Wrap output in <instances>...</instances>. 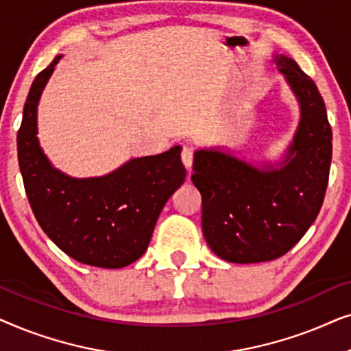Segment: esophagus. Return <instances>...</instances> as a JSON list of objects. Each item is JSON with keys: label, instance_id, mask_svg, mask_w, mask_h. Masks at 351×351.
I'll list each match as a JSON object with an SVG mask.
<instances>
[{"label": "esophagus", "instance_id": "1", "mask_svg": "<svg viewBox=\"0 0 351 351\" xmlns=\"http://www.w3.org/2000/svg\"><path fill=\"white\" fill-rule=\"evenodd\" d=\"M193 155H195V152H193V148H191V147H186L185 145L184 148H182V153H180L182 162H184V166L189 171H190L191 165H193Z\"/></svg>", "mask_w": 351, "mask_h": 351}]
</instances>
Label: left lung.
<instances>
[{"instance_id": "1", "label": "left lung", "mask_w": 351, "mask_h": 351, "mask_svg": "<svg viewBox=\"0 0 351 351\" xmlns=\"http://www.w3.org/2000/svg\"><path fill=\"white\" fill-rule=\"evenodd\" d=\"M278 69L300 102L302 118L281 169L258 171L214 150H198L191 180L203 198V233L220 258L268 262L285 256L318 217L329 182L332 129L315 81L295 60Z\"/></svg>"}]
</instances>
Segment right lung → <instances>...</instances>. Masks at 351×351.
Listing matches in <instances>:
<instances>
[{"label": "right lung", "mask_w": 351, "mask_h": 351, "mask_svg": "<svg viewBox=\"0 0 351 351\" xmlns=\"http://www.w3.org/2000/svg\"><path fill=\"white\" fill-rule=\"evenodd\" d=\"M59 59L33 81L17 132L28 203L43 232L66 256L93 267H126L147 251L162 206L184 184L182 148L136 158L95 179H71L54 169L36 138V105Z\"/></svg>", "instance_id": "add662e5"}]
</instances>
